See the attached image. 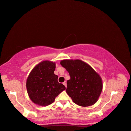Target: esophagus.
Here are the masks:
<instances>
[{"label": "esophagus", "instance_id": "obj_1", "mask_svg": "<svg viewBox=\"0 0 131 131\" xmlns=\"http://www.w3.org/2000/svg\"><path fill=\"white\" fill-rule=\"evenodd\" d=\"M63 85H65V87H67V84H66V81H64L63 82Z\"/></svg>", "mask_w": 131, "mask_h": 131}]
</instances>
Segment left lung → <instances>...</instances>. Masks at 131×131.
<instances>
[{"label": "left lung", "instance_id": "1", "mask_svg": "<svg viewBox=\"0 0 131 131\" xmlns=\"http://www.w3.org/2000/svg\"><path fill=\"white\" fill-rule=\"evenodd\" d=\"M60 63L70 75L66 92L73 102L83 107L96 103L103 88L101 76L91 66L80 59H65Z\"/></svg>", "mask_w": 131, "mask_h": 131}]
</instances>
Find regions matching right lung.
Wrapping results in <instances>:
<instances>
[{
  "label": "right lung",
  "mask_w": 131,
  "mask_h": 131,
  "mask_svg": "<svg viewBox=\"0 0 131 131\" xmlns=\"http://www.w3.org/2000/svg\"><path fill=\"white\" fill-rule=\"evenodd\" d=\"M55 63L44 61L31 71L26 80V89L30 99L37 105L46 106L54 102L55 97L66 88L58 81L54 74Z\"/></svg>",
  "instance_id": "1"
}]
</instances>
